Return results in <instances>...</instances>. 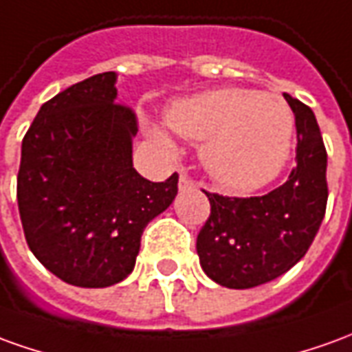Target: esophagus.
<instances>
[{
    "label": "esophagus",
    "instance_id": "esophagus-1",
    "mask_svg": "<svg viewBox=\"0 0 352 352\" xmlns=\"http://www.w3.org/2000/svg\"><path fill=\"white\" fill-rule=\"evenodd\" d=\"M194 181L190 177L186 175L184 171H181V175H179V190H186V188H192Z\"/></svg>",
    "mask_w": 352,
    "mask_h": 352
}]
</instances>
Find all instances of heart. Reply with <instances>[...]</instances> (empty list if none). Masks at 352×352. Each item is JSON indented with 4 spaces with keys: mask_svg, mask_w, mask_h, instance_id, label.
<instances>
[{
    "mask_svg": "<svg viewBox=\"0 0 352 352\" xmlns=\"http://www.w3.org/2000/svg\"><path fill=\"white\" fill-rule=\"evenodd\" d=\"M171 131L204 141L200 158L210 177L236 192L261 188L278 175L292 146L294 118L284 100L272 93L223 87L173 100L166 108ZM160 148L173 152L164 129L146 125Z\"/></svg>",
    "mask_w": 352,
    "mask_h": 352,
    "instance_id": "obj_1",
    "label": "heart"
}]
</instances>
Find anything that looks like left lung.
<instances>
[{
    "label": "left lung",
    "mask_w": 352,
    "mask_h": 352,
    "mask_svg": "<svg viewBox=\"0 0 352 352\" xmlns=\"http://www.w3.org/2000/svg\"><path fill=\"white\" fill-rule=\"evenodd\" d=\"M297 127L296 168L265 196L228 198L206 192L211 213L196 252L204 272L230 289L278 278L303 257L320 228L328 201V156L313 110L284 93Z\"/></svg>",
    "instance_id": "left-lung-1"
}]
</instances>
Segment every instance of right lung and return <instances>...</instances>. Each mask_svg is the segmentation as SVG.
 <instances>
[{
	"label": "right lung",
	"mask_w": 352,
	"mask_h": 352,
	"mask_svg": "<svg viewBox=\"0 0 352 352\" xmlns=\"http://www.w3.org/2000/svg\"><path fill=\"white\" fill-rule=\"evenodd\" d=\"M116 80L102 72L55 95L22 139L16 200L26 242L72 286L127 278L144 227L177 196V173L152 183L135 171L137 118L116 102Z\"/></svg>",
	"instance_id": "obj_1"
}]
</instances>
